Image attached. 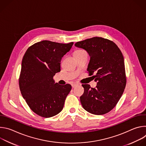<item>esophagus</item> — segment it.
Listing matches in <instances>:
<instances>
[{"label": "esophagus", "mask_w": 146, "mask_h": 146, "mask_svg": "<svg viewBox=\"0 0 146 146\" xmlns=\"http://www.w3.org/2000/svg\"><path fill=\"white\" fill-rule=\"evenodd\" d=\"M77 86H78V84H76V83H73V84H72V88H74V87H76Z\"/></svg>", "instance_id": "1"}]
</instances>
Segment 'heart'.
<instances>
[{
    "mask_svg": "<svg viewBox=\"0 0 146 146\" xmlns=\"http://www.w3.org/2000/svg\"><path fill=\"white\" fill-rule=\"evenodd\" d=\"M85 52H86L85 51L82 50H76V51H75L74 52L73 55H74V56H77V55H78L80 54H81L82 53H84Z\"/></svg>",
    "mask_w": 146,
    "mask_h": 146,
    "instance_id": "1",
    "label": "heart"
}]
</instances>
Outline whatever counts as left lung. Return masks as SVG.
<instances>
[{"label": "left lung", "mask_w": 146, "mask_h": 146, "mask_svg": "<svg viewBox=\"0 0 146 146\" xmlns=\"http://www.w3.org/2000/svg\"><path fill=\"white\" fill-rule=\"evenodd\" d=\"M84 49L90 56L87 71L97 82L95 88L82 84L84 94L80 96L83 107L88 112L102 115L117 105L126 86V75L122 54L113 41L94 37L75 44Z\"/></svg>", "instance_id": "left-lung-1"}]
</instances>
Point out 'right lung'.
<instances>
[{
	"label": "right lung",
	"mask_w": 146,
	"mask_h": 146,
	"mask_svg": "<svg viewBox=\"0 0 146 146\" xmlns=\"http://www.w3.org/2000/svg\"><path fill=\"white\" fill-rule=\"evenodd\" d=\"M73 44L43 40L29 47L24 55L19 89L30 109L41 117H53L64 108L72 86L55 83L53 77L60 71L62 58Z\"/></svg>",
	"instance_id": "1"
}]
</instances>
